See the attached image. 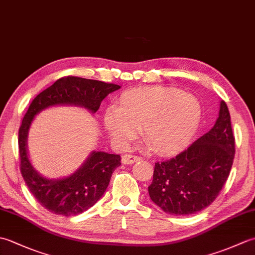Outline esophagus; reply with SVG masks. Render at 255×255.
I'll use <instances>...</instances> for the list:
<instances>
[{
	"mask_svg": "<svg viewBox=\"0 0 255 255\" xmlns=\"http://www.w3.org/2000/svg\"><path fill=\"white\" fill-rule=\"evenodd\" d=\"M141 160V158L138 155H133V154H125L123 155L122 158V162L124 164H132L133 162H137V161H140Z\"/></svg>",
	"mask_w": 255,
	"mask_h": 255,
	"instance_id": "esophagus-1",
	"label": "esophagus"
}]
</instances>
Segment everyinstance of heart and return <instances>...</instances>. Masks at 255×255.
<instances>
[{
    "instance_id": "1",
    "label": "heart",
    "mask_w": 255,
    "mask_h": 255,
    "mask_svg": "<svg viewBox=\"0 0 255 255\" xmlns=\"http://www.w3.org/2000/svg\"><path fill=\"white\" fill-rule=\"evenodd\" d=\"M203 118L197 97L162 86H143L125 92L117 106L108 107L103 122L112 141L127 148L144 127V136L155 151L172 154L185 149Z\"/></svg>"
}]
</instances>
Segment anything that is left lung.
Wrapping results in <instances>:
<instances>
[{"label":"left lung","instance_id":"obj_1","mask_svg":"<svg viewBox=\"0 0 255 255\" xmlns=\"http://www.w3.org/2000/svg\"><path fill=\"white\" fill-rule=\"evenodd\" d=\"M228 106L220 101L214 127L167 161L156 162L150 198L165 213L175 216L196 214L218 196L235 158Z\"/></svg>","mask_w":255,"mask_h":255}]
</instances>
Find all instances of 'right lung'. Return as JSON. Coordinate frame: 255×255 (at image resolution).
<instances>
[{
    "label": "right lung",
    "mask_w": 255,
    "mask_h": 255,
    "mask_svg": "<svg viewBox=\"0 0 255 255\" xmlns=\"http://www.w3.org/2000/svg\"><path fill=\"white\" fill-rule=\"evenodd\" d=\"M121 86L102 81L66 77L38 94L25 114L18 131L20 172L29 191L42 207L52 214L71 217L91 208L103 196L121 155L92 151L79 169L63 178H47L35 170L28 156L27 137L38 113L48 107L70 105L94 114L105 97Z\"/></svg>",
    "instance_id": "add662e5"
}]
</instances>
